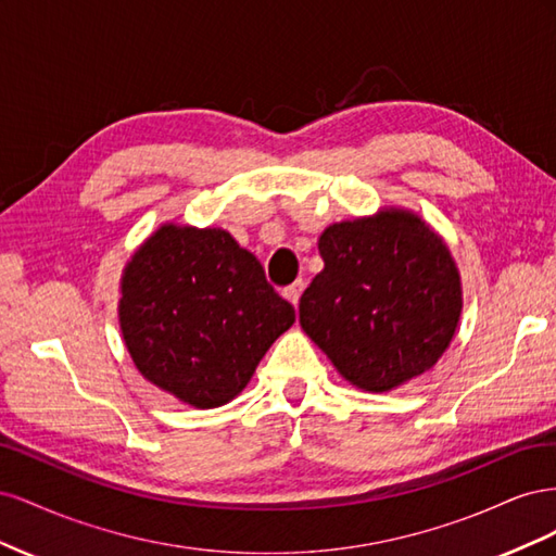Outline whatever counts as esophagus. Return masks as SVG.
I'll return each instance as SVG.
<instances>
[{"label": "esophagus", "mask_w": 556, "mask_h": 556, "mask_svg": "<svg viewBox=\"0 0 556 556\" xmlns=\"http://www.w3.org/2000/svg\"><path fill=\"white\" fill-rule=\"evenodd\" d=\"M304 288H306V282L304 280H296V282L290 285V288L282 290V296L288 299L292 306H296L299 304V296H301V292H304Z\"/></svg>", "instance_id": "34e87169"}]
</instances>
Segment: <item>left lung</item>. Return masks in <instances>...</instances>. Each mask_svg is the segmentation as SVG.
<instances>
[{
  "mask_svg": "<svg viewBox=\"0 0 556 556\" xmlns=\"http://www.w3.org/2000/svg\"><path fill=\"white\" fill-rule=\"evenodd\" d=\"M325 268L301 294L299 323L350 384L392 392L427 374L459 327L462 276L443 237L408 208L329 225Z\"/></svg>",
  "mask_w": 556,
  "mask_h": 556,
  "instance_id": "obj_1",
  "label": "left lung"
}]
</instances>
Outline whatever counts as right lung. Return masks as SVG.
Returning a JSON list of instances; mask_svg holds the SVG:
<instances>
[{
  "instance_id": "1",
  "label": "right lung",
  "mask_w": 556,
  "mask_h": 556,
  "mask_svg": "<svg viewBox=\"0 0 556 556\" xmlns=\"http://www.w3.org/2000/svg\"><path fill=\"white\" fill-rule=\"evenodd\" d=\"M117 323L139 374L204 410L245 390L294 308L229 231L164 223L123 268Z\"/></svg>"
}]
</instances>
